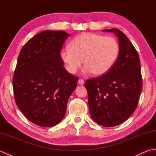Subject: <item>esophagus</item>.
I'll list each match as a JSON object with an SVG mask.
<instances>
[{"label":"esophagus","mask_w":156,"mask_h":156,"mask_svg":"<svg viewBox=\"0 0 156 156\" xmlns=\"http://www.w3.org/2000/svg\"><path fill=\"white\" fill-rule=\"evenodd\" d=\"M78 84L80 85H82L84 84V80H83V79H80V80H78Z\"/></svg>","instance_id":"1"}]
</instances>
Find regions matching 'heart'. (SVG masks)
Segmentation results:
<instances>
[{
	"instance_id": "b5f03b06",
	"label": "heart",
	"mask_w": 156,
	"mask_h": 156,
	"mask_svg": "<svg viewBox=\"0 0 156 156\" xmlns=\"http://www.w3.org/2000/svg\"><path fill=\"white\" fill-rule=\"evenodd\" d=\"M119 51L120 47L115 38L93 33H83L72 39L70 48L62 49L59 55L70 74L77 72L83 60L85 72L101 76L114 66Z\"/></svg>"
}]
</instances>
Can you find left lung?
<instances>
[{"label": "left lung", "mask_w": 156, "mask_h": 156, "mask_svg": "<svg viewBox=\"0 0 156 156\" xmlns=\"http://www.w3.org/2000/svg\"><path fill=\"white\" fill-rule=\"evenodd\" d=\"M113 32L119 39V57L105 74L85 82L89 111L92 119L104 127H114L125 122L138 105L142 76L140 57L136 49L118 29L103 30Z\"/></svg>", "instance_id": "left-lung-1"}]
</instances>
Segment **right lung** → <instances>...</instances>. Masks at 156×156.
Listing matches in <instances>:
<instances>
[{
    "label": "right lung",
    "mask_w": 156,
    "mask_h": 156,
    "mask_svg": "<svg viewBox=\"0 0 156 156\" xmlns=\"http://www.w3.org/2000/svg\"><path fill=\"white\" fill-rule=\"evenodd\" d=\"M69 34L44 31L23 45L12 78L15 102L25 117L41 127H53L64 118L78 78L68 72L59 53Z\"/></svg>",
    "instance_id": "add662e5"
}]
</instances>
